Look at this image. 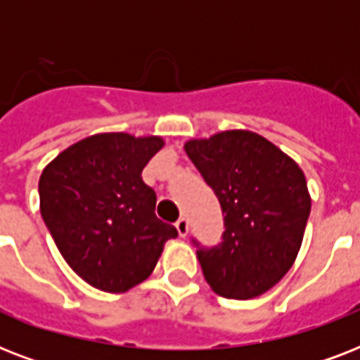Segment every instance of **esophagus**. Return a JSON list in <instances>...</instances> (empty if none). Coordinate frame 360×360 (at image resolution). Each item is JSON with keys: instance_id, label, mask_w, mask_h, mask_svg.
Returning <instances> with one entry per match:
<instances>
[{"instance_id": "obj_1", "label": "esophagus", "mask_w": 360, "mask_h": 360, "mask_svg": "<svg viewBox=\"0 0 360 360\" xmlns=\"http://www.w3.org/2000/svg\"><path fill=\"white\" fill-rule=\"evenodd\" d=\"M175 228H177L181 237H186V233H188V220H186L185 217H181V219L175 222Z\"/></svg>"}]
</instances>
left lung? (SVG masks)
Segmentation results:
<instances>
[{
  "instance_id": "8db88e82",
  "label": "left lung",
  "mask_w": 360,
  "mask_h": 360,
  "mask_svg": "<svg viewBox=\"0 0 360 360\" xmlns=\"http://www.w3.org/2000/svg\"><path fill=\"white\" fill-rule=\"evenodd\" d=\"M224 214L222 243L202 246L198 259L207 284L228 299H252L271 290L301 248L310 194L299 164L263 136L226 130L185 143Z\"/></svg>"
}]
</instances>
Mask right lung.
<instances>
[{"label":"right lung","mask_w":360,"mask_h":360,"mask_svg":"<svg viewBox=\"0 0 360 360\" xmlns=\"http://www.w3.org/2000/svg\"><path fill=\"white\" fill-rule=\"evenodd\" d=\"M158 136L95 134L59 153L39 179L41 214L61 256L97 290L123 293L153 273L177 230L155 214L141 169Z\"/></svg>","instance_id":"obj_1"}]
</instances>
